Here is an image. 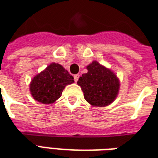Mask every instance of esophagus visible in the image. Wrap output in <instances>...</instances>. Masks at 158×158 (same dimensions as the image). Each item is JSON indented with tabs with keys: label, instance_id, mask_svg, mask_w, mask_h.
<instances>
[{
	"label": "esophagus",
	"instance_id": "34e87169",
	"mask_svg": "<svg viewBox=\"0 0 158 158\" xmlns=\"http://www.w3.org/2000/svg\"><path fill=\"white\" fill-rule=\"evenodd\" d=\"M73 78H74V81H75V82H77V81L79 80V74H75V75L73 76Z\"/></svg>",
	"mask_w": 158,
	"mask_h": 158
}]
</instances>
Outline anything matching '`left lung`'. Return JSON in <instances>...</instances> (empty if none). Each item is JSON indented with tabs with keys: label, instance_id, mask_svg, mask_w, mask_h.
Here are the masks:
<instances>
[{
	"label": "left lung",
	"instance_id": "obj_1",
	"mask_svg": "<svg viewBox=\"0 0 158 158\" xmlns=\"http://www.w3.org/2000/svg\"><path fill=\"white\" fill-rule=\"evenodd\" d=\"M88 72L82 74L77 84L81 87L86 102L92 106H106L118 95L120 82L110 69L93 61L86 66Z\"/></svg>",
	"mask_w": 158,
	"mask_h": 158
}]
</instances>
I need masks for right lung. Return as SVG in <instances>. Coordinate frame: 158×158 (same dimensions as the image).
<instances>
[{"mask_svg":"<svg viewBox=\"0 0 158 158\" xmlns=\"http://www.w3.org/2000/svg\"><path fill=\"white\" fill-rule=\"evenodd\" d=\"M73 82V77L62 65L52 62L33 78L29 90L35 101L52 104L60 98L66 85Z\"/></svg>","mask_w":158,"mask_h":158,"instance_id":"1","label":"right lung"}]
</instances>
